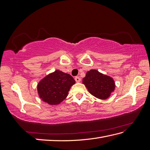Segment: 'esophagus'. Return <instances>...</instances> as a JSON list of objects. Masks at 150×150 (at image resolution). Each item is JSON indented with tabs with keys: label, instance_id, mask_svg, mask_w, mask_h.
Instances as JSON below:
<instances>
[{
	"label": "esophagus",
	"instance_id": "34e87169",
	"mask_svg": "<svg viewBox=\"0 0 150 150\" xmlns=\"http://www.w3.org/2000/svg\"><path fill=\"white\" fill-rule=\"evenodd\" d=\"M75 81L77 82H80L81 79H80V77H75Z\"/></svg>",
	"mask_w": 150,
	"mask_h": 150
}]
</instances>
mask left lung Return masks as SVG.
Returning <instances> with one entry per match:
<instances>
[{"instance_id": "obj_1", "label": "left lung", "mask_w": 150, "mask_h": 150, "mask_svg": "<svg viewBox=\"0 0 150 150\" xmlns=\"http://www.w3.org/2000/svg\"><path fill=\"white\" fill-rule=\"evenodd\" d=\"M82 83L89 92L100 99H106L114 91L115 84L113 79L109 76L98 72L96 69H91L82 79Z\"/></svg>"}]
</instances>
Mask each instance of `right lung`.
<instances>
[{
  "label": "right lung",
  "instance_id": "obj_1",
  "mask_svg": "<svg viewBox=\"0 0 150 150\" xmlns=\"http://www.w3.org/2000/svg\"><path fill=\"white\" fill-rule=\"evenodd\" d=\"M75 81L71 75L56 70L41 80L37 86L40 98L50 105H57L65 99Z\"/></svg>",
  "mask_w": 150,
  "mask_h": 150
}]
</instances>
